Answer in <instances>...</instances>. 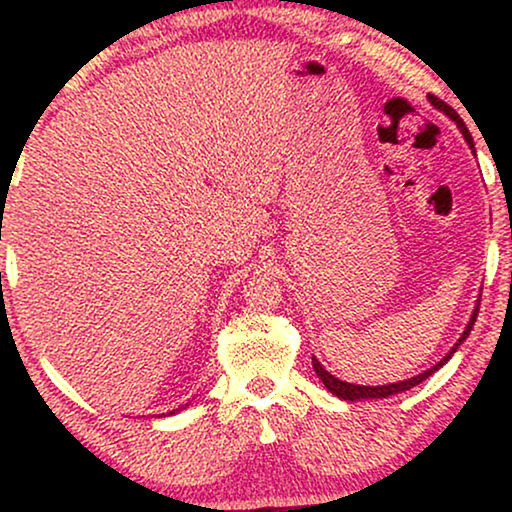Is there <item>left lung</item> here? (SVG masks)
Returning a JSON list of instances; mask_svg holds the SVG:
<instances>
[{"label": "left lung", "instance_id": "obj_1", "mask_svg": "<svg viewBox=\"0 0 512 512\" xmlns=\"http://www.w3.org/2000/svg\"><path fill=\"white\" fill-rule=\"evenodd\" d=\"M429 102H431L433 107H436L438 111H443L445 116H450L452 121L457 123V128L461 130V135H464L466 144L471 146V149L475 151V144H473L471 132H468V128L464 125V121H461V118H459L457 111H454V109L450 107V104H445L443 100H438V97H433V95H429ZM478 310H480V300H478V305H475V310H473V314H471V319H468V324H466V328H464V333H461V338H459L457 342H454V347L450 349V352H447V354L443 356V359H440V361L436 363V366H431L429 370H424V373H419V375H415V377H410V380L394 382V384H380V387H363V384H349V382H342V380H338V377L328 373V370L319 363V359H314V356H312V368H314V373H317L319 380L324 382V387H326L328 391H331L333 396L342 398V401H370V398H389V396H394V394H401V391H408V389H412V387H417L419 382H424L426 377L436 373L438 368H443L445 363L452 359V354L457 352L461 342H464V340L468 338V333L473 331L475 319H478Z\"/></svg>", "mask_w": 512, "mask_h": 512}]
</instances>
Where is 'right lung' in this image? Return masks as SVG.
I'll list each match as a JSON object with an SVG mask.
<instances>
[{
    "label": "right lung",
    "mask_w": 512,
    "mask_h": 512,
    "mask_svg": "<svg viewBox=\"0 0 512 512\" xmlns=\"http://www.w3.org/2000/svg\"><path fill=\"white\" fill-rule=\"evenodd\" d=\"M181 408H177V410H172V412H167V415H177V412H179Z\"/></svg>",
    "instance_id": "right-lung-1"
}]
</instances>
